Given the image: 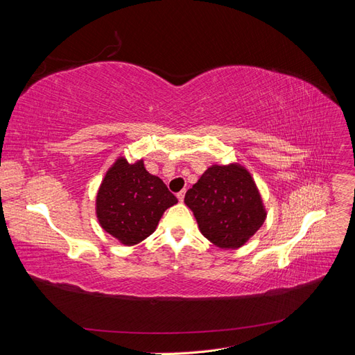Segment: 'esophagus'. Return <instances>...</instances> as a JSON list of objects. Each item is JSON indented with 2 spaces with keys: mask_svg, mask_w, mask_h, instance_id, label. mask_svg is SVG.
Masks as SVG:
<instances>
[{
  "mask_svg": "<svg viewBox=\"0 0 355 355\" xmlns=\"http://www.w3.org/2000/svg\"><path fill=\"white\" fill-rule=\"evenodd\" d=\"M184 198H185V191H180V192H178V200L182 202L184 201Z\"/></svg>",
  "mask_w": 355,
  "mask_h": 355,
  "instance_id": "obj_1",
  "label": "esophagus"
}]
</instances>
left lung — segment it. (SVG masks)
I'll return each mask as SVG.
<instances>
[{
	"label": "left lung",
	"mask_w": 355,
	"mask_h": 355,
	"mask_svg": "<svg viewBox=\"0 0 355 355\" xmlns=\"http://www.w3.org/2000/svg\"><path fill=\"white\" fill-rule=\"evenodd\" d=\"M185 204L204 237L225 250L244 245L266 219L261 192L239 163L210 166L187 191Z\"/></svg>",
	"instance_id": "1"
}]
</instances>
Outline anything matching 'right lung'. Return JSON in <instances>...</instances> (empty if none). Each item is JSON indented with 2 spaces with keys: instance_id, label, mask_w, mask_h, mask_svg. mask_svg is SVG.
Segmentation results:
<instances>
[{
  "instance_id": "right-lung-1",
  "label": "right lung",
  "mask_w": 355,
  "mask_h": 355,
  "mask_svg": "<svg viewBox=\"0 0 355 355\" xmlns=\"http://www.w3.org/2000/svg\"><path fill=\"white\" fill-rule=\"evenodd\" d=\"M176 202L164 182L145 168L144 159L130 164L118 157L96 196V216L114 239L135 245L155 231L163 213Z\"/></svg>"
}]
</instances>
